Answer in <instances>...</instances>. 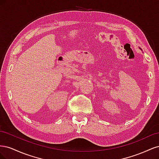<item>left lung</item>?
<instances>
[{
  "label": "left lung",
  "instance_id": "obj_1",
  "mask_svg": "<svg viewBox=\"0 0 159 159\" xmlns=\"http://www.w3.org/2000/svg\"><path fill=\"white\" fill-rule=\"evenodd\" d=\"M140 49H141V48H140Z\"/></svg>",
  "mask_w": 159,
  "mask_h": 159
}]
</instances>
